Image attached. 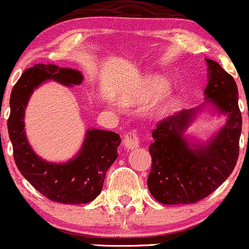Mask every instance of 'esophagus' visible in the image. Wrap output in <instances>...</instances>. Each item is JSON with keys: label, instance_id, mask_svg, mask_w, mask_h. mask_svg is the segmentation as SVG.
<instances>
[{"label": "esophagus", "instance_id": "34e87169", "mask_svg": "<svg viewBox=\"0 0 249 249\" xmlns=\"http://www.w3.org/2000/svg\"><path fill=\"white\" fill-rule=\"evenodd\" d=\"M139 140H140V139H139L138 130L133 129V130H129V132L124 135V143L128 149H133V148H136V147H139Z\"/></svg>", "mask_w": 249, "mask_h": 249}]
</instances>
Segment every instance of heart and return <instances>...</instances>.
Wrapping results in <instances>:
<instances>
[{
	"label": "heart",
	"instance_id": "obj_1",
	"mask_svg": "<svg viewBox=\"0 0 249 249\" xmlns=\"http://www.w3.org/2000/svg\"><path fill=\"white\" fill-rule=\"evenodd\" d=\"M165 82L160 78H153L151 82H148V84L146 85L145 89H143L142 93H141V97H151V96L158 95V93L162 92L165 89Z\"/></svg>",
	"mask_w": 249,
	"mask_h": 249
}]
</instances>
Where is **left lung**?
Wrapping results in <instances>:
<instances>
[{"label":"left lung","instance_id":"1","mask_svg":"<svg viewBox=\"0 0 249 249\" xmlns=\"http://www.w3.org/2000/svg\"><path fill=\"white\" fill-rule=\"evenodd\" d=\"M209 82L205 97L221 113L226 125L205 146H190L183 136L196 110H181L158 122L149 146L152 168L147 185L162 204H190L208 197L231 176L239 158L242 116L234 78L216 61L207 59Z\"/></svg>","mask_w":249,"mask_h":249}]
</instances>
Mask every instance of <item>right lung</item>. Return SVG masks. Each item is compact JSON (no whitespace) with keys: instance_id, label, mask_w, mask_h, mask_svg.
I'll return each mask as SVG.
<instances>
[{"instance_id":"1","label":"right lung","mask_w":249,"mask_h":249,"mask_svg":"<svg viewBox=\"0 0 249 249\" xmlns=\"http://www.w3.org/2000/svg\"><path fill=\"white\" fill-rule=\"evenodd\" d=\"M47 79L64 85H78L81 72L57 65L36 64L21 74L10 93L8 133L13 143L15 164L32 185L53 202L87 204L101 194L108 168L119 157L121 139L110 130H88L81 152L65 164H52L32 151L25 135V108L33 90Z\"/></svg>"}]
</instances>
